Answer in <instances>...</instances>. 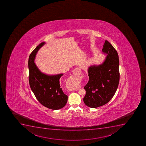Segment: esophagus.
Here are the masks:
<instances>
[{
  "mask_svg": "<svg viewBox=\"0 0 146 146\" xmlns=\"http://www.w3.org/2000/svg\"><path fill=\"white\" fill-rule=\"evenodd\" d=\"M73 74L75 76H80V75H82V72L80 71V68H76V69L74 70V71H73ZM78 90H79V88H76V89H74L72 91H77Z\"/></svg>",
  "mask_w": 146,
  "mask_h": 146,
  "instance_id": "esophagus-1",
  "label": "esophagus"
}]
</instances>
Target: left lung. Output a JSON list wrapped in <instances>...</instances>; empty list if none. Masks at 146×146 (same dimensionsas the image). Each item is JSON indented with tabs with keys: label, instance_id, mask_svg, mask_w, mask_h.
<instances>
[{
	"label": "left lung",
	"instance_id": "1",
	"mask_svg": "<svg viewBox=\"0 0 146 146\" xmlns=\"http://www.w3.org/2000/svg\"><path fill=\"white\" fill-rule=\"evenodd\" d=\"M102 52L107 54L102 64L90 66L88 70L89 80L85 86V104L91 108L102 106L113 97L120 80L119 60L113 46L106 40Z\"/></svg>",
	"mask_w": 146,
	"mask_h": 146
}]
</instances>
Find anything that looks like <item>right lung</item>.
Returning a JSON list of instances; mask_svg holds the SVG:
<instances>
[{
    "mask_svg": "<svg viewBox=\"0 0 146 146\" xmlns=\"http://www.w3.org/2000/svg\"><path fill=\"white\" fill-rule=\"evenodd\" d=\"M45 44L44 42H41L29 56V84L40 103L49 109L58 110L66 106L68 100V96L63 92L61 87L62 82L60 79L63 74L50 75L43 74L34 63L37 52Z\"/></svg>",
    "mask_w": 146,
    "mask_h": 146,
    "instance_id": "right-lung-1",
    "label": "right lung"
}]
</instances>
